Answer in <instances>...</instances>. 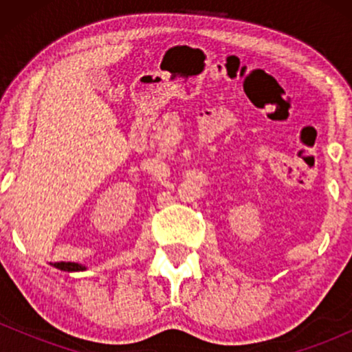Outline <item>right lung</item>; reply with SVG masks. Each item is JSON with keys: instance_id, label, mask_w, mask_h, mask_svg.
<instances>
[{"instance_id": "right-lung-1", "label": "right lung", "mask_w": 352, "mask_h": 352, "mask_svg": "<svg viewBox=\"0 0 352 352\" xmlns=\"http://www.w3.org/2000/svg\"><path fill=\"white\" fill-rule=\"evenodd\" d=\"M54 268L60 270V272H84L86 266L79 263H54Z\"/></svg>"}]
</instances>
